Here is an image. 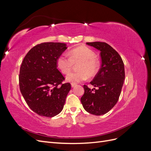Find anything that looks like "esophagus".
Instances as JSON below:
<instances>
[{"instance_id":"1","label":"esophagus","mask_w":151,"mask_h":151,"mask_svg":"<svg viewBox=\"0 0 151 151\" xmlns=\"http://www.w3.org/2000/svg\"><path fill=\"white\" fill-rule=\"evenodd\" d=\"M76 86H77V85H76V84H74V83H71V86H72V88H74V87H75Z\"/></svg>"}]
</instances>
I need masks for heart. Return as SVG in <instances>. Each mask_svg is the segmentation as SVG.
Segmentation results:
<instances>
[{"label": "heart", "instance_id": "obj_1", "mask_svg": "<svg viewBox=\"0 0 151 151\" xmlns=\"http://www.w3.org/2000/svg\"><path fill=\"white\" fill-rule=\"evenodd\" d=\"M62 53L57 60V65L63 74H67L74 64L79 71L72 72L66 76L67 81L72 83H78L86 79L87 76H94L99 69V62L96 58V53L93 50L86 47H80L72 49L68 53Z\"/></svg>", "mask_w": 151, "mask_h": 151}]
</instances>
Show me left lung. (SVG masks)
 <instances>
[{"mask_svg":"<svg viewBox=\"0 0 151 151\" xmlns=\"http://www.w3.org/2000/svg\"><path fill=\"white\" fill-rule=\"evenodd\" d=\"M100 51L101 68L90 84L98 89L84 85L82 104L86 111L94 115L108 113L116 104L125 79L124 63L120 55L104 42L86 43Z\"/></svg>","mask_w":151,"mask_h":151,"instance_id":"obj_1","label":"left lung"}]
</instances>
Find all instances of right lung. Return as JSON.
Segmentation results:
<instances>
[{
	"label": "right lung",
	"instance_id": "add662e5",
	"mask_svg": "<svg viewBox=\"0 0 151 151\" xmlns=\"http://www.w3.org/2000/svg\"><path fill=\"white\" fill-rule=\"evenodd\" d=\"M62 43L47 42L32 48L23 59L19 88L29 107L38 115L53 117L60 113L71 89L62 84L64 77L57 69L58 57L67 49Z\"/></svg>",
	"mask_w": 151,
	"mask_h": 151
}]
</instances>
